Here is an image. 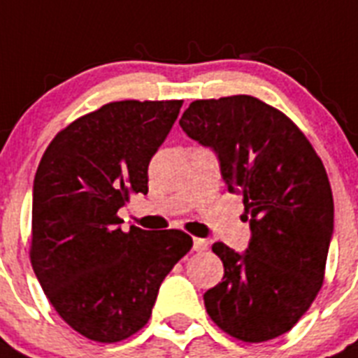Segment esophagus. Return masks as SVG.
<instances>
[{
    "label": "esophagus",
    "mask_w": 358,
    "mask_h": 358,
    "mask_svg": "<svg viewBox=\"0 0 358 358\" xmlns=\"http://www.w3.org/2000/svg\"><path fill=\"white\" fill-rule=\"evenodd\" d=\"M207 247H209V243H207L205 239H201V238L192 239V250H196V252H203V250H207Z\"/></svg>",
    "instance_id": "esophagus-1"
}]
</instances>
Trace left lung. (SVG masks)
Segmentation results:
<instances>
[{
    "label": "left lung",
    "instance_id": "8db88e82",
    "mask_svg": "<svg viewBox=\"0 0 358 358\" xmlns=\"http://www.w3.org/2000/svg\"><path fill=\"white\" fill-rule=\"evenodd\" d=\"M180 126L216 151L252 231L245 254L213 245L225 270L205 292V310L243 343L287 334L324 282L334 194L322 160L294 120L250 95L191 102Z\"/></svg>",
    "mask_w": 358,
    "mask_h": 358
}]
</instances>
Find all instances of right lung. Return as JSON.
<instances>
[{"mask_svg": "<svg viewBox=\"0 0 358 358\" xmlns=\"http://www.w3.org/2000/svg\"><path fill=\"white\" fill-rule=\"evenodd\" d=\"M183 101H119L68 124L34 180L30 261L70 328L119 343L148 324L158 288L191 250L176 229L119 227L131 194H148V166Z\"/></svg>", "mask_w": 358, "mask_h": 358, "instance_id": "add662e5", "label": "right lung"}]
</instances>
